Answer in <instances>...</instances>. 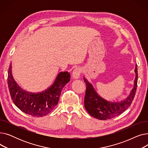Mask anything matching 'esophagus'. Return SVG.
<instances>
[{"label": "esophagus", "mask_w": 148, "mask_h": 148, "mask_svg": "<svg viewBox=\"0 0 148 148\" xmlns=\"http://www.w3.org/2000/svg\"><path fill=\"white\" fill-rule=\"evenodd\" d=\"M82 73V69L80 68H75L73 72V78L74 79H77L80 77V74Z\"/></svg>", "instance_id": "1"}]
</instances>
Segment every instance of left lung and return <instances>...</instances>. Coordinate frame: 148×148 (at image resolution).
Segmentation results:
<instances>
[{
    "label": "left lung",
    "instance_id": "obj_1",
    "mask_svg": "<svg viewBox=\"0 0 148 148\" xmlns=\"http://www.w3.org/2000/svg\"><path fill=\"white\" fill-rule=\"evenodd\" d=\"M137 65H136L134 87L129 96L120 102H110L101 97L92 86L91 83L83 78L86 83V90L84 96V107L89 114L99 120H107L121 114L131 106L134 99L137 86Z\"/></svg>",
    "mask_w": 148,
    "mask_h": 148
}]
</instances>
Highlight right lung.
Masks as SVG:
<instances>
[{"mask_svg":"<svg viewBox=\"0 0 148 148\" xmlns=\"http://www.w3.org/2000/svg\"><path fill=\"white\" fill-rule=\"evenodd\" d=\"M10 64L8 84L12 101L20 110L35 117H42L50 113L57 106L61 91L70 81V74L67 71L58 74L54 83L46 90L31 93L22 89L13 78Z\"/></svg>","mask_w":148,"mask_h":148,"instance_id":"obj_1","label":"right lung"}]
</instances>
